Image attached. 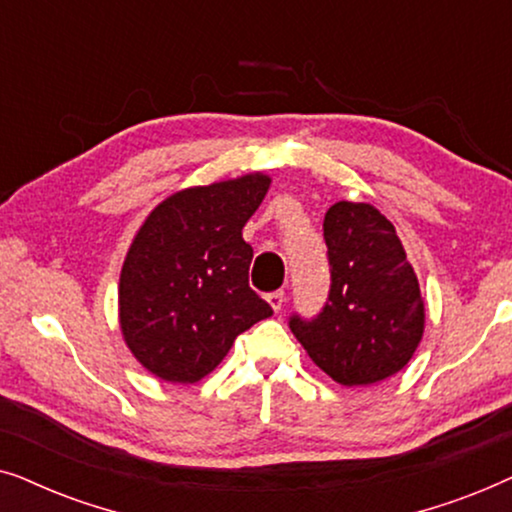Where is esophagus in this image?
I'll use <instances>...</instances> for the list:
<instances>
[{"label":"esophagus","instance_id":"obj_1","mask_svg":"<svg viewBox=\"0 0 512 512\" xmlns=\"http://www.w3.org/2000/svg\"><path fill=\"white\" fill-rule=\"evenodd\" d=\"M267 302L271 304V309H274V311H281V306H283V302H285V292H283V290L269 292Z\"/></svg>","mask_w":512,"mask_h":512}]
</instances>
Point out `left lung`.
Segmentation results:
<instances>
[{
	"label": "left lung",
	"mask_w": 512,
	"mask_h": 512,
	"mask_svg": "<svg viewBox=\"0 0 512 512\" xmlns=\"http://www.w3.org/2000/svg\"><path fill=\"white\" fill-rule=\"evenodd\" d=\"M330 292L316 318L290 316L313 363L342 386H370L410 363L424 335V299L395 227L370 203L325 213Z\"/></svg>",
	"instance_id": "8db88e82"
}]
</instances>
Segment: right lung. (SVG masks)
Here are the masks:
<instances>
[{"label": "right lung", "mask_w": 512, "mask_h": 512, "mask_svg": "<svg viewBox=\"0 0 512 512\" xmlns=\"http://www.w3.org/2000/svg\"><path fill=\"white\" fill-rule=\"evenodd\" d=\"M271 180L262 173L182 189L135 234L119 281L128 349L163 381L194 384L271 306L250 288L243 227Z\"/></svg>", "instance_id": "right-lung-1"}]
</instances>
